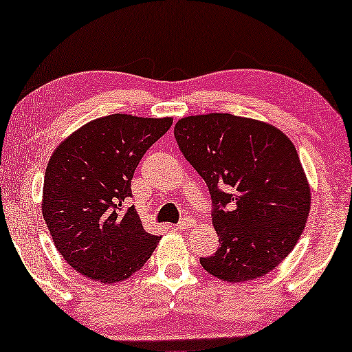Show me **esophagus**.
I'll list each match as a JSON object with an SVG mask.
<instances>
[{"mask_svg":"<svg viewBox=\"0 0 352 352\" xmlns=\"http://www.w3.org/2000/svg\"><path fill=\"white\" fill-rule=\"evenodd\" d=\"M195 221L193 218H190V217H186V218H182V220L176 224V229H187V228H192V226H195Z\"/></svg>","mask_w":352,"mask_h":352,"instance_id":"34e87169","label":"esophagus"}]
</instances>
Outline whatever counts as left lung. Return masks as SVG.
<instances>
[{
    "label": "left lung",
    "mask_w": 352,
    "mask_h": 352,
    "mask_svg": "<svg viewBox=\"0 0 352 352\" xmlns=\"http://www.w3.org/2000/svg\"><path fill=\"white\" fill-rule=\"evenodd\" d=\"M175 137L214 204L220 248L199 258L203 268L226 282L273 272L310 212V187L290 138L273 124L230 113L181 118Z\"/></svg>",
    "instance_id": "1"
}]
</instances>
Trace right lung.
Here are the masks:
<instances>
[{"label": "right lung", "mask_w": 352, "mask_h": 352, "mask_svg": "<svg viewBox=\"0 0 352 352\" xmlns=\"http://www.w3.org/2000/svg\"><path fill=\"white\" fill-rule=\"evenodd\" d=\"M173 118L112 113L68 135L45 171L42 214L54 246L85 278L115 284L131 278L162 237L143 229L131 181Z\"/></svg>", "instance_id": "obj_1"}]
</instances>
